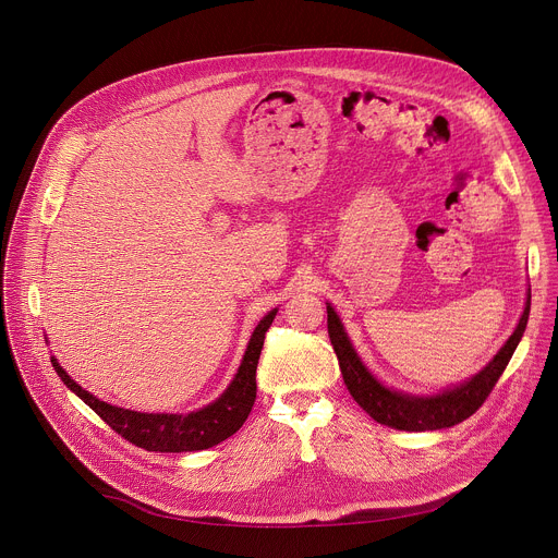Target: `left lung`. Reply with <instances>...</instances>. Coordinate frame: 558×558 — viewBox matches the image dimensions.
Here are the masks:
<instances>
[{
  "mask_svg": "<svg viewBox=\"0 0 558 558\" xmlns=\"http://www.w3.org/2000/svg\"><path fill=\"white\" fill-rule=\"evenodd\" d=\"M530 298L532 295L527 289L519 325L512 331V336L506 340V344L497 351V355L480 373H474L472 377L459 384H452L448 388H441L433 395H413V392L397 390L392 386H386L377 375H373L371 368L357 355L340 320V315L331 302H327V315H329L327 327H329V338L338 355L340 371L349 392L377 424H384L397 430H409V433L439 430L468 420L486 402V397L499 381L514 349L523 338L527 317H530Z\"/></svg>",
  "mask_w": 558,
  "mask_h": 558,
  "instance_id": "left-lung-1",
  "label": "left lung"
}]
</instances>
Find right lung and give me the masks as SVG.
<instances>
[{
    "instance_id": "add662e5",
    "label": "right lung",
    "mask_w": 558,
    "mask_h": 558,
    "mask_svg": "<svg viewBox=\"0 0 558 558\" xmlns=\"http://www.w3.org/2000/svg\"><path fill=\"white\" fill-rule=\"evenodd\" d=\"M278 308H271L256 325L245 355L233 379L220 397L192 413H138L101 402L99 397L78 386L52 355L50 362L61 381L84 400L112 430L125 437L130 444L151 452H192L211 448L245 424L256 402V368L265 344V333L271 327Z\"/></svg>"
}]
</instances>
